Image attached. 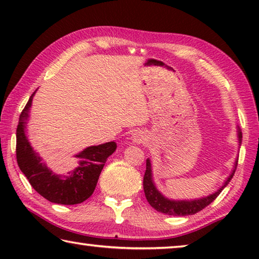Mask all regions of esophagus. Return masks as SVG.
<instances>
[{"mask_svg": "<svg viewBox=\"0 0 259 259\" xmlns=\"http://www.w3.org/2000/svg\"><path fill=\"white\" fill-rule=\"evenodd\" d=\"M146 140H147V136L144 133H142V131H136V133H134L133 136H131V142L135 144L145 143Z\"/></svg>", "mask_w": 259, "mask_h": 259, "instance_id": "1", "label": "esophagus"}]
</instances>
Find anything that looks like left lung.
<instances>
[{"label":"left lung","instance_id":"8db88e82","mask_svg":"<svg viewBox=\"0 0 259 259\" xmlns=\"http://www.w3.org/2000/svg\"><path fill=\"white\" fill-rule=\"evenodd\" d=\"M236 134H238V143L240 148L241 142H242V131H241L239 125H236ZM236 165H238V156H236V159L234 161L233 169H232L229 177L225 179L223 185L219 187L217 191L211 193V194L198 199L175 200L166 198L165 195L162 194V193L157 190L154 179H153L152 162L150 159H147L146 171L145 176H144V192H145V196L148 203H150L152 205V208H154L156 211L170 214V216H188V214H194L211 203L212 201L221 194V192L229 185L231 179L234 176Z\"/></svg>","mask_w":259,"mask_h":259}]
</instances>
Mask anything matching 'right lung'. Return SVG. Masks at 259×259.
<instances>
[{
	"label": "right lung",
	"mask_w": 259,
	"mask_h": 259,
	"mask_svg": "<svg viewBox=\"0 0 259 259\" xmlns=\"http://www.w3.org/2000/svg\"><path fill=\"white\" fill-rule=\"evenodd\" d=\"M35 93L36 91L30 96L21 112L17 126L16 153L19 168L34 190L50 202L65 205L82 203L93 195L107 157L116 150V143L108 142L87 147L74 155L77 160L75 169L66 175L54 172L38 152L32 147L26 136V125Z\"/></svg>",
	"instance_id": "1"
}]
</instances>
